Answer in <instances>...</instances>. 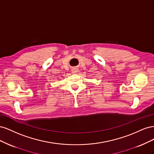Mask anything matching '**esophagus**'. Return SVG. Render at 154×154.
Returning <instances> with one entry per match:
<instances>
[{
	"label": "esophagus",
	"instance_id": "34e87169",
	"mask_svg": "<svg viewBox=\"0 0 154 154\" xmlns=\"http://www.w3.org/2000/svg\"><path fill=\"white\" fill-rule=\"evenodd\" d=\"M78 71V69H76V68H73V69H72V72L74 73V74L77 73Z\"/></svg>",
	"mask_w": 154,
	"mask_h": 154
}]
</instances>
